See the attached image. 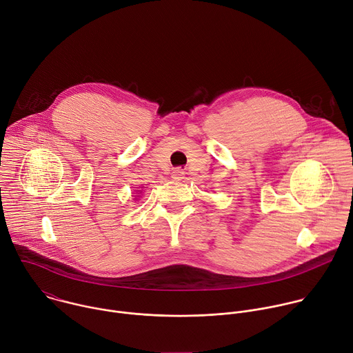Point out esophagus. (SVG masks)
<instances>
[{
    "mask_svg": "<svg viewBox=\"0 0 353 353\" xmlns=\"http://www.w3.org/2000/svg\"><path fill=\"white\" fill-rule=\"evenodd\" d=\"M172 177H173L174 180H181V179H184V172L180 170V169H177V170H174V172L172 173Z\"/></svg>",
    "mask_w": 353,
    "mask_h": 353,
    "instance_id": "esophagus-1",
    "label": "esophagus"
}]
</instances>
